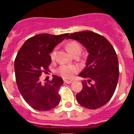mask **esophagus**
<instances>
[{
    "instance_id": "esophagus-1",
    "label": "esophagus",
    "mask_w": 134,
    "mask_h": 134,
    "mask_svg": "<svg viewBox=\"0 0 134 134\" xmlns=\"http://www.w3.org/2000/svg\"><path fill=\"white\" fill-rule=\"evenodd\" d=\"M64 83H66V84H70L72 83V80H64Z\"/></svg>"
}]
</instances>
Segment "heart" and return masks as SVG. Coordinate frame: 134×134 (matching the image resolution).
Here are the masks:
<instances>
[{"label":"heart","instance_id":"obj_1","mask_svg":"<svg viewBox=\"0 0 134 134\" xmlns=\"http://www.w3.org/2000/svg\"><path fill=\"white\" fill-rule=\"evenodd\" d=\"M66 48L69 51L71 54H72L73 55L75 54H80L82 51V48L80 45L79 43H78L77 41H69L67 44H66ZM56 55V50H54L51 53L50 57L51 59L54 60L55 58ZM79 70L77 66H73V65H62L60 66L58 69V72L59 74L64 78H71L73 76L74 73H76L77 71Z\"/></svg>","mask_w":134,"mask_h":134}]
</instances>
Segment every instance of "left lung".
<instances>
[{
  "label": "left lung",
  "mask_w": 134,
  "mask_h": 134,
  "mask_svg": "<svg viewBox=\"0 0 134 134\" xmlns=\"http://www.w3.org/2000/svg\"><path fill=\"white\" fill-rule=\"evenodd\" d=\"M66 39L76 40L88 52L85 68L79 74L85 80L76 94L77 101L89 109L103 107L114 94L119 79V62L113 46L105 37L90 31L73 33Z\"/></svg>",
  "instance_id": "8db88e82"
}]
</instances>
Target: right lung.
I'll return each instance as SVG.
<instances>
[{"instance_id": "add662e5", "label": "right lung", "mask_w": 134, "mask_h": 134, "mask_svg": "<svg viewBox=\"0 0 134 134\" xmlns=\"http://www.w3.org/2000/svg\"><path fill=\"white\" fill-rule=\"evenodd\" d=\"M68 34H38L26 40L17 53L14 65L16 85L24 100L34 109L49 111L60 103L58 91L63 79L53 75L52 80L43 85L40 77L43 72L49 71V54Z\"/></svg>"}]
</instances>
